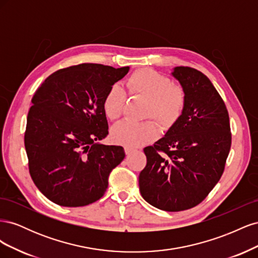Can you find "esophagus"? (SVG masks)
<instances>
[{
    "instance_id": "34e87169",
    "label": "esophagus",
    "mask_w": 258,
    "mask_h": 258,
    "mask_svg": "<svg viewBox=\"0 0 258 258\" xmlns=\"http://www.w3.org/2000/svg\"><path fill=\"white\" fill-rule=\"evenodd\" d=\"M132 152H134V150H132V148L124 147V153H126V155H130V154H132Z\"/></svg>"
}]
</instances>
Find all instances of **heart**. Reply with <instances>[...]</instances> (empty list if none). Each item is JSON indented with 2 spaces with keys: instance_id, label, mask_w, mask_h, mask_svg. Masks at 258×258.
I'll list each match as a JSON object with an SVG mask.
<instances>
[{
  "instance_id": "heart-1",
  "label": "heart",
  "mask_w": 258,
  "mask_h": 258,
  "mask_svg": "<svg viewBox=\"0 0 258 258\" xmlns=\"http://www.w3.org/2000/svg\"><path fill=\"white\" fill-rule=\"evenodd\" d=\"M130 93L147 100L145 117H151L163 130H168L182 116L186 97L179 86L173 85L169 77L151 69L138 70L127 81ZM126 92L119 85H113L105 93L103 111L108 119L115 120L122 114ZM158 137V129L152 121L132 122L122 120L111 130L113 142L127 147H139Z\"/></svg>"
}]
</instances>
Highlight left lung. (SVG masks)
<instances>
[{
  "instance_id": "left-lung-1",
  "label": "left lung",
  "mask_w": 258,
  "mask_h": 258,
  "mask_svg": "<svg viewBox=\"0 0 258 258\" xmlns=\"http://www.w3.org/2000/svg\"><path fill=\"white\" fill-rule=\"evenodd\" d=\"M171 75L185 92L184 111L163 138L144 148L139 187L153 207L177 212L199 205L220 181L231 135L227 108L205 74L175 67Z\"/></svg>"
}]
</instances>
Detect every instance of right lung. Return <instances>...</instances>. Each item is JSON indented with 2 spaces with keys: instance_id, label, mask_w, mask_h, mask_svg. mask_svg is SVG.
I'll return each mask as SVG.
<instances>
[{
  "instance_id": "obj_1",
  "label": "right lung",
  "mask_w": 258,
  "mask_h": 258,
  "mask_svg": "<svg viewBox=\"0 0 258 258\" xmlns=\"http://www.w3.org/2000/svg\"><path fill=\"white\" fill-rule=\"evenodd\" d=\"M129 67L83 63L52 73L32 98L25 135L29 170L46 198L62 207L99 200L111 171L124 158L108 135L103 99Z\"/></svg>"
}]
</instances>
